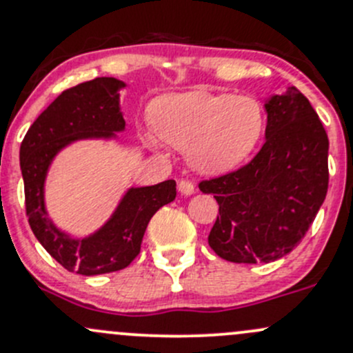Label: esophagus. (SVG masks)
<instances>
[{
	"mask_svg": "<svg viewBox=\"0 0 353 353\" xmlns=\"http://www.w3.org/2000/svg\"><path fill=\"white\" fill-rule=\"evenodd\" d=\"M177 189H179L181 194L189 196V194H192V192H194V184H192L191 181H188V179H181L179 183H177Z\"/></svg>",
	"mask_w": 353,
	"mask_h": 353,
	"instance_id": "34e87169",
	"label": "esophagus"
}]
</instances>
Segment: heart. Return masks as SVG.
<instances>
[{"label": "heart", "instance_id": "b5f03b06", "mask_svg": "<svg viewBox=\"0 0 353 353\" xmlns=\"http://www.w3.org/2000/svg\"><path fill=\"white\" fill-rule=\"evenodd\" d=\"M152 120L162 140L189 152L192 165L206 174H225L243 164L267 125L259 99L205 91L159 99Z\"/></svg>", "mask_w": 353, "mask_h": 353}]
</instances>
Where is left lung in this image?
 Here are the masks:
<instances>
[{"instance_id":"obj_1","label":"left lung","mask_w":353,"mask_h":353,"mask_svg":"<svg viewBox=\"0 0 353 353\" xmlns=\"http://www.w3.org/2000/svg\"><path fill=\"white\" fill-rule=\"evenodd\" d=\"M265 142L248 164L201 181L218 213L208 243L235 264L272 262L306 235L328 191V137L298 88L265 103Z\"/></svg>"}]
</instances>
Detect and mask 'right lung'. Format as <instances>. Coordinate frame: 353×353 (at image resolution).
Here are the masks:
<instances>
[{"mask_svg":"<svg viewBox=\"0 0 353 353\" xmlns=\"http://www.w3.org/2000/svg\"><path fill=\"white\" fill-rule=\"evenodd\" d=\"M114 77H96L65 89L50 103L20 147L25 208L30 228L42 247L69 272L98 276L121 270L140 254L143 233L155 211L176 198V181L130 189L111 220L94 235L74 240L47 218L43 181L52 159L70 142L91 137H113L125 128L120 89Z\"/></svg>","mask_w":353,"mask_h":353,"instance_id":"add662e5","label":"right lung"}]
</instances>
